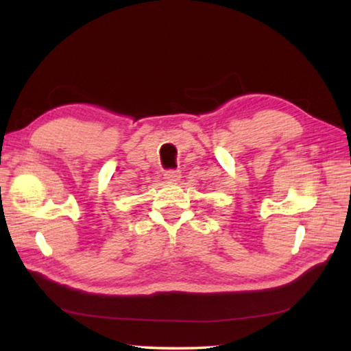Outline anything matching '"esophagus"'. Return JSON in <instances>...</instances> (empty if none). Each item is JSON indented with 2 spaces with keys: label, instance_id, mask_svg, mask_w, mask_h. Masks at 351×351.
<instances>
[{
  "label": "esophagus",
  "instance_id": "1",
  "mask_svg": "<svg viewBox=\"0 0 351 351\" xmlns=\"http://www.w3.org/2000/svg\"><path fill=\"white\" fill-rule=\"evenodd\" d=\"M180 171L178 170H167L164 173V180L167 182H176L178 180H180Z\"/></svg>",
  "mask_w": 351,
  "mask_h": 351
}]
</instances>
